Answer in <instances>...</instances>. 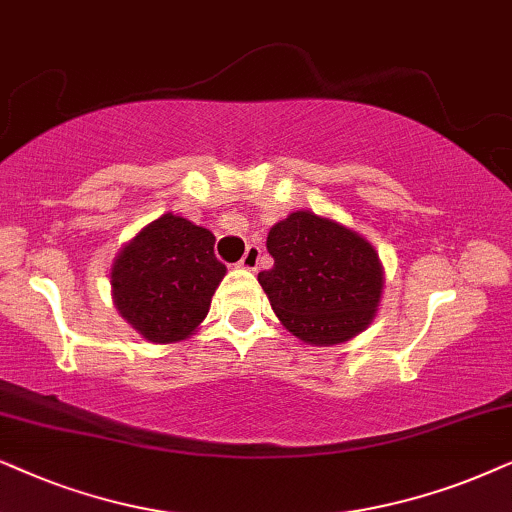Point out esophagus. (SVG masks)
Wrapping results in <instances>:
<instances>
[{
    "instance_id": "34e87169",
    "label": "esophagus",
    "mask_w": 512,
    "mask_h": 512,
    "mask_svg": "<svg viewBox=\"0 0 512 512\" xmlns=\"http://www.w3.org/2000/svg\"><path fill=\"white\" fill-rule=\"evenodd\" d=\"M260 255H262V250L257 248V245H248V250H245L243 260L238 262V267L245 271H255L257 267H260Z\"/></svg>"
}]
</instances>
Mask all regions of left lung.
<instances>
[{"instance_id":"1","label":"left lung","mask_w":512,"mask_h":512,"mask_svg":"<svg viewBox=\"0 0 512 512\" xmlns=\"http://www.w3.org/2000/svg\"><path fill=\"white\" fill-rule=\"evenodd\" d=\"M267 250L274 267L257 281L285 330L304 344L349 342L377 316L384 267L356 229L295 210L269 229Z\"/></svg>"}]
</instances>
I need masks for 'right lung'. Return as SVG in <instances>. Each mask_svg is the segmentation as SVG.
<instances>
[{"instance_id": "obj_1", "label": "right lung", "mask_w": 512, "mask_h": 512, "mask_svg": "<svg viewBox=\"0 0 512 512\" xmlns=\"http://www.w3.org/2000/svg\"><path fill=\"white\" fill-rule=\"evenodd\" d=\"M224 274L215 236L187 217L163 213L117 252L109 283L119 316L142 339L173 344L199 330Z\"/></svg>"}]
</instances>
